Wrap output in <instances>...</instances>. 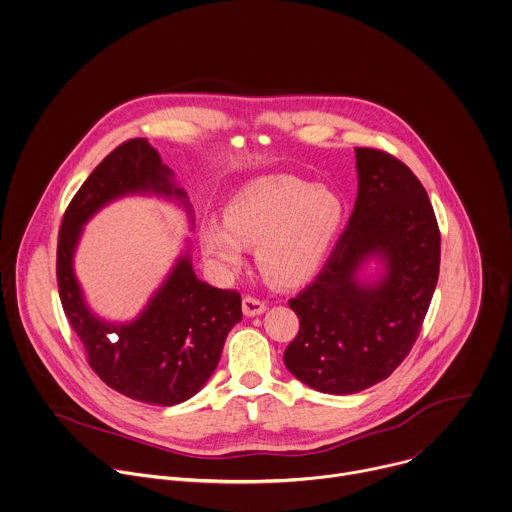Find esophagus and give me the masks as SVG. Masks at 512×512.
Here are the masks:
<instances>
[{"label": "esophagus", "mask_w": 512, "mask_h": 512, "mask_svg": "<svg viewBox=\"0 0 512 512\" xmlns=\"http://www.w3.org/2000/svg\"><path fill=\"white\" fill-rule=\"evenodd\" d=\"M242 310H244V316L248 318H254V316H260L266 312V304L258 298H252V296H246L242 300Z\"/></svg>", "instance_id": "34e87169"}]
</instances>
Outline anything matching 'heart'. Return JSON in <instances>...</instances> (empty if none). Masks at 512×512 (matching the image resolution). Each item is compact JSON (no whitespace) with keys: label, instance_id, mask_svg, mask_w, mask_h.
Masks as SVG:
<instances>
[{"label":"heart","instance_id":"heart-1","mask_svg":"<svg viewBox=\"0 0 512 512\" xmlns=\"http://www.w3.org/2000/svg\"><path fill=\"white\" fill-rule=\"evenodd\" d=\"M340 196L292 174H268L246 182L224 206V220L200 226L204 254L224 272L244 264V244H256L262 274L280 286L310 278L324 262L338 230Z\"/></svg>","mask_w":512,"mask_h":512}]
</instances>
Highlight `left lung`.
<instances>
[{"label": "left lung", "instance_id": "left-lung-1", "mask_svg": "<svg viewBox=\"0 0 512 512\" xmlns=\"http://www.w3.org/2000/svg\"><path fill=\"white\" fill-rule=\"evenodd\" d=\"M355 169L347 228L318 278L288 302L300 332L284 363L296 379L332 395L387 379L407 357L441 262L437 218L411 169L375 149H355Z\"/></svg>", "mask_w": 512, "mask_h": 512}]
</instances>
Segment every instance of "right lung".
<instances>
[{"label": "right lung", "mask_w": 512, "mask_h": 512, "mask_svg": "<svg viewBox=\"0 0 512 512\" xmlns=\"http://www.w3.org/2000/svg\"><path fill=\"white\" fill-rule=\"evenodd\" d=\"M135 194L176 202L194 226L188 196L161 155L147 139L123 143L89 174L65 210L57 244L59 298L91 369L109 387L149 405L171 407L196 395L214 373L228 332L242 320V300L196 278L186 240V250L135 320L99 318L75 276V250L83 226L101 208Z\"/></svg>", "instance_id": "obj_1"}]
</instances>
